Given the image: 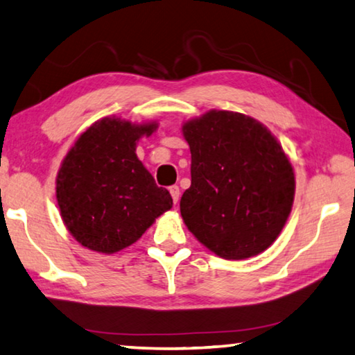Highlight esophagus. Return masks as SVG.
I'll return each instance as SVG.
<instances>
[{"label":"esophagus","mask_w":355,"mask_h":355,"mask_svg":"<svg viewBox=\"0 0 355 355\" xmlns=\"http://www.w3.org/2000/svg\"><path fill=\"white\" fill-rule=\"evenodd\" d=\"M170 193H171V196H173L174 205H178V201H179V195H181V190H179L178 185H171V187H170Z\"/></svg>","instance_id":"34e87169"}]
</instances>
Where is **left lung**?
Segmentation results:
<instances>
[{"mask_svg": "<svg viewBox=\"0 0 355 355\" xmlns=\"http://www.w3.org/2000/svg\"><path fill=\"white\" fill-rule=\"evenodd\" d=\"M191 185L181 216L196 239L225 259L269 248L291 214L294 171L277 138L257 119L211 110L182 125Z\"/></svg>", "mask_w": 355, "mask_h": 355, "instance_id": "1", "label": "left lung"}]
</instances>
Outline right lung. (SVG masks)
<instances>
[{
  "mask_svg": "<svg viewBox=\"0 0 355 355\" xmlns=\"http://www.w3.org/2000/svg\"><path fill=\"white\" fill-rule=\"evenodd\" d=\"M155 129V123L103 118L81 133L64 157L56 200L64 225L83 247L119 252L171 209L170 191L157 187L135 154L138 139Z\"/></svg>",
  "mask_w": 355,
  "mask_h": 355,
  "instance_id": "add662e5",
  "label": "right lung"
}]
</instances>
